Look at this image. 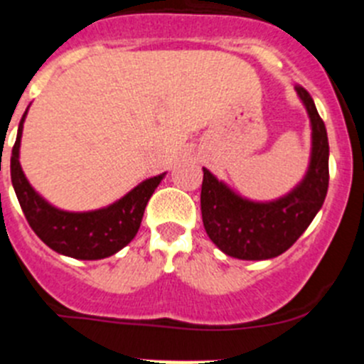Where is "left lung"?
Here are the masks:
<instances>
[{
    "instance_id": "8db88e82",
    "label": "left lung",
    "mask_w": 364,
    "mask_h": 364,
    "mask_svg": "<svg viewBox=\"0 0 364 364\" xmlns=\"http://www.w3.org/2000/svg\"><path fill=\"white\" fill-rule=\"evenodd\" d=\"M311 120L310 169L290 195L275 202H250L204 169L200 210L205 233L226 255L264 260L284 253L304 233L328 191V134L310 92L295 85Z\"/></svg>"
}]
</instances>
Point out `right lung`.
Here are the masks:
<instances>
[{
	"label": "right lung",
	"mask_w": 364,
	"mask_h": 364,
	"mask_svg": "<svg viewBox=\"0 0 364 364\" xmlns=\"http://www.w3.org/2000/svg\"><path fill=\"white\" fill-rule=\"evenodd\" d=\"M25 114L19 122L18 136L12 147L11 178L28 226L50 250L73 259L96 260L120 252L122 247L134 239L147 202L164 175L147 178L124 198L104 210L89 213H69L56 210L31 188L19 166V140L23 131Z\"/></svg>",
	"instance_id": "1"
}]
</instances>
